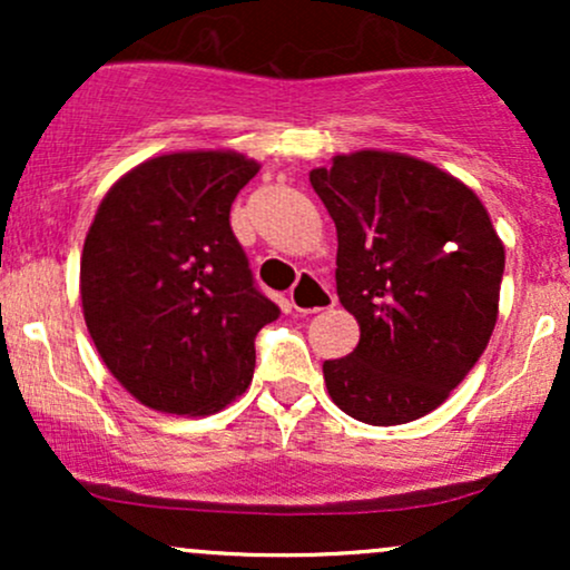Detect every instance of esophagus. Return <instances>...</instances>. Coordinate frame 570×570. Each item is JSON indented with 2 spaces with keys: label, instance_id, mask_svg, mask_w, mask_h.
I'll return each mask as SVG.
<instances>
[{
  "label": "esophagus",
  "instance_id": "obj_1",
  "mask_svg": "<svg viewBox=\"0 0 570 570\" xmlns=\"http://www.w3.org/2000/svg\"><path fill=\"white\" fill-rule=\"evenodd\" d=\"M289 305L297 313L326 311V307L335 305V294L326 289L316 276H311V273H299L297 284L289 292Z\"/></svg>",
  "mask_w": 570,
  "mask_h": 570
}]
</instances>
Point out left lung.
Returning <instances> with one entry per match:
<instances>
[{"label":"left lung","mask_w":570,"mask_h":570,"mask_svg":"<svg viewBox=\"0 0 570 570\" xmlns=\"http://www.w3.org/2000/svg\"><path fill=\"white\" fill-rule=\"evenodd\" d=\"M311 185L337 227V297L358 324L324 362L345 415L399 426L436 410L480 362L499 318L503 244L472 187L385 149L335 155Z\"/></svg>","instance_id":"left-lung-1"}]
</instances>
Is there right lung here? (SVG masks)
<instances>
[{
  "instance_id": "right-lung-1",
  "label": "right lung",
  "mask_w": 570,
  "mask_h": 570,
  "mask_svg": "<svg viewBox=\"0 0 570 570\" xmlns=\"http://www.w3.org/2000/svg\"><path fill=\"white\" fill-rule=\"evenodd\" d=\"M259 163L235 149L155 155L107 189L80 259L90 337L115 381L166 415H214L248 389L254 337L281 316L230 230Z\"/></svg>"
}]
</instances>
